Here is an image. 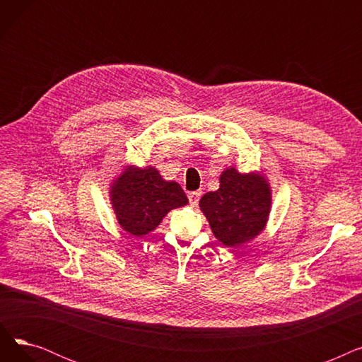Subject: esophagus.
I'll use <instances>...</instances> for the list:
<instances>
[{
  "label": "esophagus",
  "instance_id": "1",
  "mask_svg": "<svg viewBox=\"0 0 362 362\" xmlns=\"http://www.w3.org/2000/svg\"><path fill=\"white\" fill-rule=\"evenodd\" d=\"M201 195H202V191L189 192V195H187V198H189V202H191L192 205H197V204H198V201H199V198H201Z\"/></svg>",
  "mask_w": 362,
  "mask_h": 362
}]
</instances>
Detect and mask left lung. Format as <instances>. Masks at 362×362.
Listing matches in <instances>:
<instances>
[{
    "mask_svg": "<svg viewBox=\"0 0 362 362\" xmlns=\"http://www.w3.org/2000/svg\"><path fill=\"white\" fill-rule=\"evenodd\" d=\"M199 208L214 236L229 248L257 238L267 226L272 210V189L261 173H239L235 167L220 176V187L206 192Z\"/></svg>",
    "mask_w": 362,
    "mask_h": 362,
    "instance_id": "left-lung-1",
    "label": "left lung"
}]
</instances>
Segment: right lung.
Masks as SVG:
<instances>
[{
  "instance_id": "1",
  "label": "right lung",
  "mask_w": 362,
  "mask_h": 362,
  "mask_svg": "<svg viewBox=\"0 0 362 362\" xmlns=\"http://www.w3.org/2000/svg\"><path fill=\"white\" fill-rule=\"evenodd\" d=\"M110 201L122 229L136 238L154 230L168 211L189 202L177 182L164 180L151 165H126L111 183Z\"/></svg>"
}]
</instances>
